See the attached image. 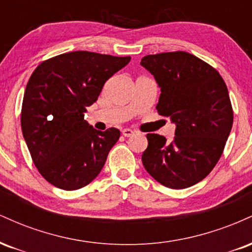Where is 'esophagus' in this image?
<instances>
[{"mask_svg":"<svg viewBox=\"0 0 252 252\" xmlns=\"http://www.w3.org/2000/svg\"><path fill=\"white\" fill-rule=\"evenodd\" d=\"M134 132H135L134 130H131L129 128H126L122 130V134H123V136H126V137H130L131 135H134Z\"/></svg>","mask_w":252,"mask_h":252,"instance_id":"esophagus-1","label":"esophagus"}]
</instances>
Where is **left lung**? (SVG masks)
Wrapping results in <instances>:
<instances>
[{"mask_svg":"<svg viewBox=\"0 0 252 252\" xmlns=\"http://www.w3.org/2000/svg\"><path fill=\"white\" fill-rule=\"evenodd\" d=\"M141 65L161 90L158 115L175 124L172 141L147 135L142 163L163 186L187 189L206 178L222 154L233 123L227 88L212 66L187 52L146 56Z\"/></svg>","mask_w":252,"mask_h":252,"instance_id":"left-lung-1","label":"left lung"}]
</instances>
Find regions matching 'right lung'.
<instances>
[{"instance_id":"obj_1","label":"right lung","mask_w":252,"mask_h":252,"mask_svg":"<svg viewBox=\"0 0 252 252\" xmlns=\"http://www.w3.org/2000/svg\"><path fill=\"white\" fill-rule=\"evenodd\" d=\"M130 59L68 52L41 63L31 76L22 103V134L40 174L58 189H82L102 170L121 132L96 130L84 114Z\"/></svg>"}]
</instances>
